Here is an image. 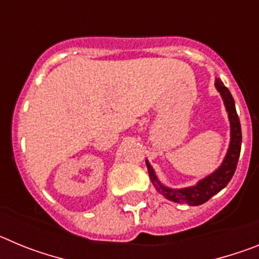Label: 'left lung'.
<instances>
[{"label": "left lung", "mask_w": 259, "mask_h": 259, "mask_svg": "<svg viewBox=\"0 0 259 259\" xmlns=\"http://www.w3.org/2000/svg\"><path fill=\"white\" fill-rule=\"evenodd\" d=\"M215 87L221 93L222 98H223L226 109L228 111V118L231 122V143L230 148L226 158H224L223 163L219 167L218 170L201 180L197 185L194 187H189V188H183V189H171L167 188L164 185L158 182L157 176H155L154 170L149 164V162L146 161V167L149 171V176L152 179L153 185L155 187L162 196L167 198V200L174 201L178 203H188L189 206H198L202 205L206 201L221 192L226 185L230 183L232 179L233 174L236 171L237 162H239L240 157V150H241V125H240V119L236 113V107H235V101L228 91V88L222 83L221 79L215 80Z\"/></svg>", "instance_id": "left-lung-1"}]
</instances>
